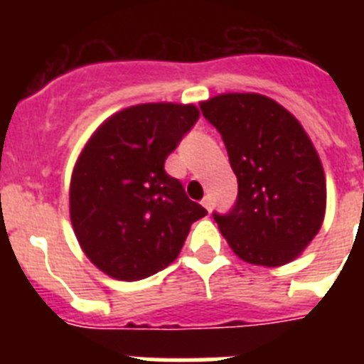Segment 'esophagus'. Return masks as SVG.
<instances>
[{
	"mask_svg": "<svg viewBox=\"0 0 364 364\" xmlns=\"http://www.w3.org/2000/svg\"><path fill=\"white\" fill-rule=\"evenodd\" d=\"M202 205H204L208 211H211V208H213V202H211L210 197H204V198H202Z\"/></svg>",
	"mask_w": 364,
	"mask_h": 364,
	"instance_id": "1",
	"label": "esophagus"
}]
</instances>
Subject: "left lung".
<instances>
[{
    "label": "left lung",
    "mask_w": 364,
    "mask_h": 364,
    "mask_svg": "<svg viewBox=\"0 0 364 364\" xmlns=\"http://www.w3.org/2000/svg\"><path fill=\"white\" fill-rule=\"evenodd\" d=\"M200 111L220 133L239 182L230 213H213L218 230L250 264H288L321 230L326 210L323 166L306 131L255 92L218 95Z\"/></svg>",
    "instance_id": "8db88e82"
}]
</instances>
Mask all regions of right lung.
Instances as JSON below:
<instances>
[{"mask_svg":"<svg viewBox=\"0 0 364 364\" xmlns=\"http://www.w3.org/2000/svg\"><path fill=\"white\" fill-rule=\"evenodd\" d=\"M195 105L140 104L112 114L83 147L70 178V222L83 253L118 281L169 266L208 215L164 169L197 124Z\"/></svg>","mask_w":364,"mask_h":364,"instance_id":"obj_1","label":"right lung"}]
</instances>
